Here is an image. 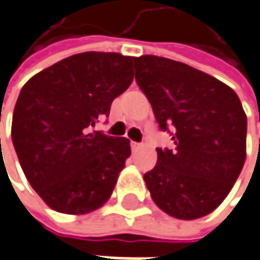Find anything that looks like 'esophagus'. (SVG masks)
<instances>
[{"mask_svg": "<svg viewBox=\"0 0 260 260\" xmlns=\"http://www.w3.org/2000/svg\"><path fill=\"white\" fill-rule=\"evenodd\" d=\"M141 147V143H135V141H131V148H132V151H137L138 148Z\"/></svg>", "mask_w": 260, "mask_h": 260, "instance_id": "esophagus-1", "label": "esophagus"}]
</instances>
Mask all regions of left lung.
<instances>
[{
  "label": "left lung",
  "mask_w": 260,
  "mask_h": 260,
  "mask_svg": "<svg viewBox=\"0 0 260 260\" xmlns=\"http://www.w3.org/2000/svg\"><path fill=\"white\" fill-rule=\"evenodd\" d=\"M135 81L174 148H157L144 174L153 202L178 219L202 218L223 202L246 160L247 117L234 89L185 63L134 58Z\"/></svg>",
  "instance_id": "left-lung-1"
}]
</instances>
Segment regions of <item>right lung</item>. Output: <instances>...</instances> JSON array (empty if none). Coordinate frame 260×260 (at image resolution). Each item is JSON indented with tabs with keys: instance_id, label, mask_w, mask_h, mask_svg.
Instances as JSON below:
<instances>
[{
	"instance_id": "1",
	"label": "right lung",
	"mask_w": 260,
	"mask_h": 260,
	"mask_svg": "<svg viewBox=\"0 0 260 260\" xmlns=\"http://www.w3.org/2000/svg\"><path fill=\"white\" fill-rule=\"evenodd\" d=\"M135 57L88 51L32 76L13 113L11 140L32 188L48 206L88 213L112 196L129 140L91 132L134 79Z\"/></svg>"
}]
</instances>
